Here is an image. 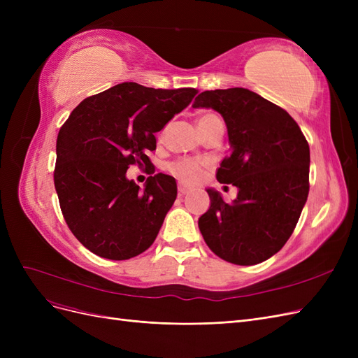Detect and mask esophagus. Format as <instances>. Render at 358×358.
I'll return each instance as SVG.
<instances>
[{"label":"esophagus","mask_w":358,"mask_h":358,"mask_svg":"<svg viewBox=\"0 0 358 358\" xmlns=\"http://www.w3.org/2000/svg\"><path fill=\"white\" fill-rule=\"evenodd\" d=\"M178 189H179V197H185L187 194L189 192V188H188V187H185V185H182V183H179Z\"/></svg>","instance_id":"obj_1"}]
</instances>
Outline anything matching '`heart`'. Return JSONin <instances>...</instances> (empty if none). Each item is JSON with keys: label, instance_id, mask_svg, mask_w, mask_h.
<instances>
[{"label": "heart", "instance_id": "1", "mask_svg": "<svg viewBox=\"0 0 358 358\" xmlns=\"http://www.w3.org/2000/svg\"><path fill=\"white\" fill-rule=\"evenodd\" d=\"M213 116L212 113H206L203 116H200L199 122L203 121L204 117ZM170 171L175 175L176 178H179L182 182L185 183H196L201 179V176L204 175L206 171V164L200 159H180L173 162L170 166Z\"/></svg>", "mask_w": 358, "mask_h": 358}]
</instances>
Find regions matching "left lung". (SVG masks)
Instances as JSON below:
<instances>
[{
    "label": "left lung",
    "instance_id": "obj_1",
    "mask_svg": "<svg viewBox=\"0 0 358 358\" xmlns=\"http://www.w3.org/2000/svg\"><path fill=\"white\" fill-rule=\"evenodd\" d=\"M192 107L224 117L230 154L216 179L239 191L225 203L208 189L210 208L199 220L203 239L225 262L262 263L287 243L308 200L309 145L284 109L245 88L204 91Z\"/></svg>",
    "mask_w": 358,
    "mask_h": 358
}]
</instances>
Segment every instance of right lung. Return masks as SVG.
<instances>
[{
	"label": "right lung",
	"mask_w": 358,
	"mask_h": 358,
	"mask_svg": "<svg viewBox=\"0 0 358 358\" xmlns=\"http://www.w3.org/2000/svg\"><path fill=\"white\" fill-rule=\"evenodd\" d=\"M197 92L124 82L85 99L61 127L53 173L59 206L76 239L95 255L119 262L154 243L176 200V180L157 173L140 189L127 170L152 166L146 154L157 148L155 133Z\"/></svg>",
	"instance_id": "obj_1"
}]
</instances>
